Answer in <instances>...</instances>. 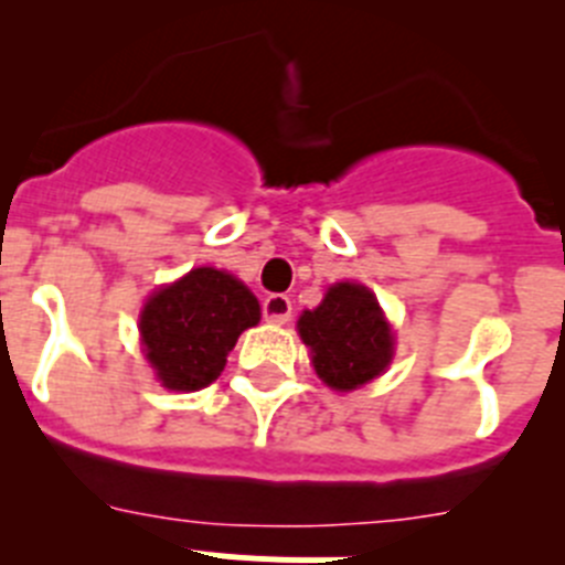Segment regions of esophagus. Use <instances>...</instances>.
Instances as JSON below:
<instances>
[{
	"label": "esophagus",
	"mask_w": 565,
	"mask_h": 565,
	"mask_svg": "<svg viewBox=\"0 0 565 565\" xmlns=\"http://www.w3.org/2000/svg\"><path fill=\"white\" fill-rule=\"evenodd\" d=\"M263 317L274 326H286L291 319V299L286 294H268L266 302H263Z\"/></svg>",
	"instance_id": "esophagus-1"
}]
</instances>
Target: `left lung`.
Returning <instances> with one entry per match:
<instances>
[{"label":"left lung","instance_id":"1","mask_svg":"<svg viewBox=\"0 0 565 565\" xmlns=\"http://www.w3.org/2000/svg\"><path fill=\"white\" fill-rule=\"evenodd\" d=\"M302 342L311 348L313 371L339 393L356 391L393 359V331L376 297L359 282H337L313 311L297 322Z\"/></svg>","mask_w":565,"mask_h":565}]
</instances>
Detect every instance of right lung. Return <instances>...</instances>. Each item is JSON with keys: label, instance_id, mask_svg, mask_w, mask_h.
<instances>
[{"label": "right lung", "instance_id": "right-lung-1", "mask_svg": "<svg viewBox=\"0 0 565 565\" xmlns=\"http://www.w3.org/2000/svg\"><path fill=\"white\" fill-rule=\"evenodd\" d=\"M259 322V302L237 277L192 268L147 299L141 311L143 356L169 391H201L221 376L246 328Z\"/></svg>", "mask_w": 565, "mask_h": 565}]
</instances>
